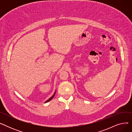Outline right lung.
I'll return each instance as SVG.
<instances>
[{"mask_svg": "<svg viewBox=\"0 0 132 132\" xmlns=\"http://www.w3.org/2000/svg\"><path fill=\"white\" fill-rule=\"evenodd\" d=\"M55 92L54 93V95H53V96L51 97V98H50L48 99V100H47V101H46L45 102V103H47V102H49V101H51V100H52V99L53 98V97H54V95H55Z\"/></svg>", "mask_w": 132, "mask_h": 132, "instance_id": "obj_1", "label": "right lung"}]
</instances>
